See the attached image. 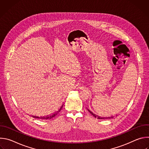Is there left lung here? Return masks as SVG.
Segmentation results:
<instances>
[{
  "mask_svg": "<svg viewBox=\"0 0 149 149\" xmlns=\"http://www.w3.org/2000/svg\"><path fill=\"white\" fill-rule=\"evenodd\" d=\"M88 111L95 117V118H97L98 119H104V118H113V117H100V116H97V115H95V114H94L93 113H92L90 110H88Z\"/></svg>",
  "mask_w": 149,
  "mask_h": 149,
  "instance_id": "left-lung-1",
  "label": "left lung"
}]
</instances>
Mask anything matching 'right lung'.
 Here are the masks:
<instances>
[{"label": "right lung", "instance_id": "add662e5", "mask_svg": "<svg viewBox=\"0 0 149 149\" xmlns=\"http://www.w3.org/2000/svg\"><path fill=\"white\" fill-rule=\"evenodd\" d=\"M63 104H62L61 105V107L58 109V110L57 111H56L55 113L51 114V115H49V116H45V117H38V116H32V117H34V118H40V119H44V120H49V119H51L52 118H54L56 115H57V114L61 111V110L62 109V107H63Z\"/></svg>", "mask_w": 149, "mask_h": 149}]
</instances>
